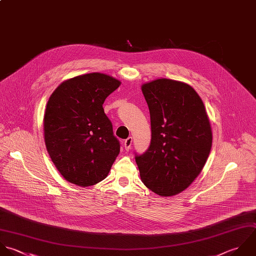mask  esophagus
Listing matches in <instances>:
<instances>
[{
  "mask_svg": "<svg viewBox=\"0 0 256 256\" xmlns=\"http://www.w3.org/2000/svg\"><path fill=\"white\" fill-rule=\"evenodd\" d=\"M132 136L124 140V148H126V152H128V150H130V148H132Z\"/></svg>",
  "mask_w": 256,
  "mask_h": 256,
  "instance_id": "34e87169",
  "label": "esophagus"
}]
</instances>
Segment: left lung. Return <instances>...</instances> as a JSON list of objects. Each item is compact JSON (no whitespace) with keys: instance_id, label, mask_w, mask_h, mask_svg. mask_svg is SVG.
<instances>
[{"instance_id":"left-lung-1","label":"left lung","mask_w":256,"mask_h":256,"mask_svg":"<svg viewBox=\"0 0 256 256\" xmlns=\"http://www.w3.org/2000/svg\"><path fill=\"white\" fill-rule=\"evenodd\" d=\"M150 114L152 140L134 158L142 182L162 196L188 188L210 156L212 132L204 104L188 84L158 78L142 86Z\"/></svg>"}]
</instances>
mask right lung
<instances>
[{
  "label": "right lung",
  "mask_w": 256,
  "mask_h": 256,
  "mask_svg": "<svg viewBox=\"0 0 256 256\" xmlns=\"http://www.w3.org/2000/svg\"><path fill=\"white\" fill-rule=\"evenodd\" d=\"M120 84L108 74H86L64 82L50 96L44 118L46 146L68 182L84 188L108 176L120 144L102 104Z\"/></svg>",
  "instance_id": "add662e5"
}]
</instances>
